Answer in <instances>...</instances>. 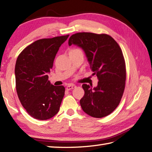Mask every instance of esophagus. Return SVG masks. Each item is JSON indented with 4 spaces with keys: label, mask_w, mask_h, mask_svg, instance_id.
<instances>
[{
    "label": "esophagus",
    "mask_w": 152,
    "mask_h": 152,
    "mask_svg": "<svg viewBox=\"0 0 152 152\" xmlns=\"http://www.w3.org/2000/svg\"><path fill=\"white\" fill-rule=\"evenodd\" d=\"M75 87H76V86L75 85H73V84L68 85L67 87H66V90L69 91L71 89H73V88H75Z\"/></svg>",
    "instance_id": "obj_1"
}]
</instances>
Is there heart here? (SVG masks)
<instances>
[{
  "label": "heart",
  "instance_id": "1",
  "mask_svg": "<svg viewBox=\"0 0 152 152\" xmlns=\"http://www.w3.org/2000/svg\"><path fill=\"white\" fill-rule=\"evenodd\" d=\"M75 50H78V49H75Z\"/></svg>",
  "mask_w": 152,
  "mask_h": 152
}]
</instances>
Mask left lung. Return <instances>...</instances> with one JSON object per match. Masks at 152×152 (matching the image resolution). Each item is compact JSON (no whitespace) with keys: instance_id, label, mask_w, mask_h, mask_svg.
<instances>
[{"instance_id":"obj_1","label":"left lung","mask_w":152,"mask_h":152,"mask_svg":"<svg viewBox=\"0 0 152 152\" xmlns=\"http://www.w3.org/2000/svg\"><path fill=\"white\" fill-rule=\"evenodd\" d=\"M68 44L83 50L93 75L99 79L93 88L91 85H82L85 91L80 100L83 110L94 118L108 116L118 106L125 88L126 72L121 48L110 36L91 32L73 34Z\"/></svg>"}]
</instances>
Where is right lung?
I'll return each mask as SVG.
<instances>
[{
    "label": "right lung",
    "instance_id": "obj_1",
    "mask_svg": "<svg viewBox=\"0 0 152 152\" xmlns=\"http://www.w3.org/2000/svg\"><path fill=\"white\" fill-rule=\"evenodd\" d=\"M69 35L38 39L19 54L15 65L18 96L27 113L44 121L58 113L65 94L64 86H54L48 73L62 44Z\"/></svg>",
    "mask_w": 152,
    "mask_h": 152
}]
</instances>
